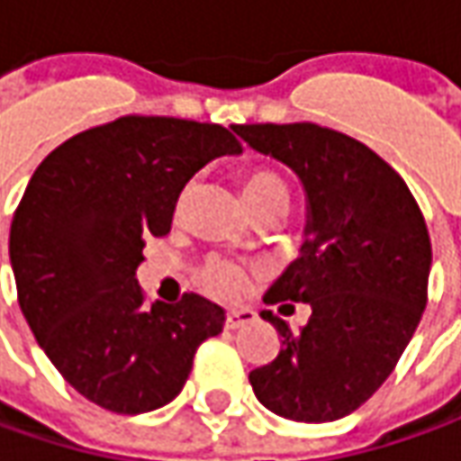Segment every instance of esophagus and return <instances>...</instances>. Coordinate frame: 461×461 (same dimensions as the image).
<instances>
[{
    "label": "esophagus",
    "mask_w": 461,
    "mask_h": 461,
    "mask_svg": "<svg viewBox=\"0 0 461 461\" xmlns=\"http://www.w3.org/2000/svg\"><path fill=\"white\" fill-rule=\"evenodd\" d=\"M255 319V311L249 309H231L227 311V319H224V326L227 329H240L242 324H249Z\"/></svg>",
    "instance_id": "1"
}]
</instances>
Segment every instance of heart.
<instances>
[{
  "label": "heart",
  "mask_w": 461,
  "mask_h": 461,
  "mask_svg": "<svg viewBox=\"0 0 461 461\" xmlns=\"http://www.w3.org/2000/svg\"><path fill=\"white\" fill-rule=\"evenodd\" d=\"M242 194H245L247 203L255 214L267 209V206H276V203L288 206V201H291L288 185L283 183L278 173H273L267 167H249L242 173ZM196 280L206 294L231 301V298H240L247 291L249 270L237 265V262L224 260V258H212L201 265Z\"/></svg>",
  "instance_id": "heart-1"
}]
</instances>
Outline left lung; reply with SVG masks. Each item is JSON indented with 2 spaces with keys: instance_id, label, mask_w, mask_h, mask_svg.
<instances>
[{
  "instance_id": "obj_1",
  "label": "left lung",
  "mask_w": 461,
  "mask_h": 461,
  "mask_svg": "<svg viewBox=\"0 0 461 461\" xmlns=\"http://www.w3.org/2000/svg\"><path fill=\"white\" fill-rule=\"evenodd\" d=\"M231 130L294 167L309 196L301 258L262 298L291 311L309 303V324L294 331L262 311L280 352L249 373L252 390L283 419H344L388 380L423 316L431 270L423 214L403 178L355 137L313 122Z\"/></svg>"
}]
</instances>
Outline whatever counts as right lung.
Wrapping results in <instances>:
<instances>
[{"instance_id": "right-lung-1", "label": "right lung", "mask_w": 461, "mask_h": 461, "mask_svg": "<svg viewBox=\"0 0 461 461\" xmlns=\"http://www.w3.org/2000/svg\"><path fill=\"white\" fill-rule=\"evenodd\" d=\"M242 145L221 124L127 114L58 145L9 230L17 301L63 380L112 413H145L185 385L224 309L199 294L145 306L135 270L166 237L185 183Z\"/></svg>"}]
</instances>
